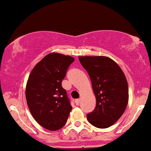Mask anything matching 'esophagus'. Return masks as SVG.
<instances>
[{
	"label": "esophagus",
	"instance_id": "34e87169",
	"mask_svg": "<svg viewBox=\"0 0 151 151\" xmlns=\"http://www.w3.org/2000/svg\"><path fill=\"white\" fill-rule=\"evenodd\" d=\"M75 103H76V104L77 105V106H79V105H80V103H81V99H76L75 101Z\"/></svg>",
	"mask_w": 151,
	"mask_h": 151
}]
</instances>
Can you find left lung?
<instances>
[{"label": "left lung", "mask_w": 151, "mask_h": 151, "mask_svg": "<svg viewBox=\"0 0 151 151\" xmlns=\"http://www.w3.org/2000/svg\"><path fill=\"white\" fill-rule=\"evenodd\" d=\"M96 98L93 111L87 114L91 125L98 128L113 126L121 118L128 102L126 78L119 65L106 56H81Z\"/></svg>", "instance_id": "1"}]
</instances>
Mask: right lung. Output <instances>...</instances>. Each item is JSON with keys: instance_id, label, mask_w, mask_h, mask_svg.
<instances>
[{"instance_id": "right-lung-1", "label": "right lung", "mask_w": 151, "mask_h": 151, "mask_svg": "<svg viewBox=\"0 0 151 151\" xmlns=\"http://www.w3.org/2000/svg\"><path fill=\"white\" fill-rule=\"evenodd\" d=\"M74 60L69 55L49 53L30 73L25 88L27 104L34 119L45 129L63 128L72 110L61 83Z\"/></svg>"}]
</instances>
